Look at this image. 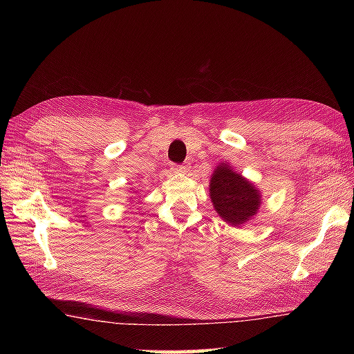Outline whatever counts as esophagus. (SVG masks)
I'll use <instances>...</instances> for the list:
<instances>
[{
	"label": "esophagus",
	"instance_id": "obj_1",
	"mask_svg": "<svg viewBox=\"0 0 354 354\" xmlns=\"http://www.w3.org/2000/svg\"><path fill=\"white\" fill-rule=\"evenodd\" d=\"M187 170H189V167H187V165H178V164H173L171 165V171L173 173H187Z\"/></svg>",
	"mask_w": 354,
	"mask_h": 354
}]
</instances>
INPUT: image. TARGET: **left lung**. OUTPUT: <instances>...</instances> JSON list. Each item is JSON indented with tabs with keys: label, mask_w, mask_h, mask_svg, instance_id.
I'll use <instances>...</instances> for the list:
<instances>
[{
	"label": "left lung",
	"mask_w": 354,
	"mask_h": 354,
	"mask_svg": "<svg viewBox=\"0 0 354 354\" xmlns=\"http://www.w3.org/2000/svg\"><path fill=\"white\" fill-rule=\"evenodd\" d=\"M209 198L222 221L237 228L257 216L261 207L260 190L227 161L217 164L209 178Z\"/></svg>",
	"instance_id": "1"
}]
</instances>
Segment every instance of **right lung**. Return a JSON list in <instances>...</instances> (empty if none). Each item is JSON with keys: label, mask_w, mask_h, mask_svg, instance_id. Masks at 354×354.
Returning <instances> with one entry per match:
<instances>
[{"label": "right lung", "mask_w": 354, "mask_h": 354, "mask_svg": "<svg viewBox=\"0 0 354 354\" xmlns=\"http://www.w3.org/2000/svg\"><path fill=\"white\" fill-rule=\"evenodd\" d=\"M129 199H131V201H132V199H133V196H131V198H129Z\"/></svg>", "instance_id": "1"}]
</instances>
